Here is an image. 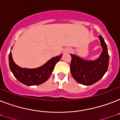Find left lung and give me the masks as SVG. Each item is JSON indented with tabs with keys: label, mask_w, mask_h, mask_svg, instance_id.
<instances>
[{
	"label": "left lung",
	"mask_w": 120,
	"mask_h": 120,
	"mask_svg": "<svg viewBox=\"0 0 120 120\" xmlns=\"http://www.w3.org/2000/svg\"><path fill=\"white\" fill-rule=\"evenodd\" d=\"M99 38L103 51L100 56L95 61H85L79 56L70 54V71L77 82L84 85H91L100 80L107 71L109 65V55L107 46L102 37Z\"/></svg>",
	"instance_id": "obj_1"
}]
</instances>
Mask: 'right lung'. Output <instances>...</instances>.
Here are the masks:
<instances>
[{
  "label": "right lung",
  "instance_id": "1",
  "mask_svg": "<svg viewBox=\"0 0 120 120\" xmlns=\"http://www.w3.org/2000/svg\"><path fill=\"white\" fill-rule=\"evenodd\" d=\"M62 55L53 57L40 67L34 69L22 68L17 65L13 61L11 52L8 60L11 71L16 79L22 83L28 86L38 85L46 82L50 78L55 66L60 60Z\"/></svg>",
  "mask_w": 120,
  "mask_h": 120
}]
</instances>
